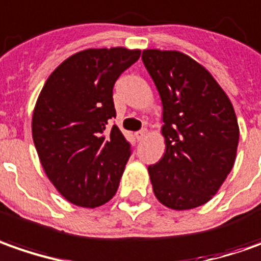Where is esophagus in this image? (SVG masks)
<instances>
[{
	"label": "esophagus",
	"mask_w": 261,
	"mask_h": 261,
	"mask_svg": "<svg viewBox=\"0 0 261 261\" xmlns=\"http://www.w3.org/2000/svg\"><path fill=\"white\" fill-rule=\"evenodd\" d=\"M146 134H147V130H146V128H143V130H140L136 133V139L143 140L144 137H146Z\"/></svg>",
	"instance_id": "1"
}]
</instances>
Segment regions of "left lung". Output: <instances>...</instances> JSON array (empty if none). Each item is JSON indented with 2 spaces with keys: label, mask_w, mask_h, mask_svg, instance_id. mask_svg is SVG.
<instances>
[{
  "label": "left lung",
  "mask_w": 261,
  "mask_h": 261,
  "mask_svg": "<svg viewBox=\"0 0 261 261\" xmlns=\"http://www.w3.org/2000/svg\"><path fill=\"white\" fill-rule=\"evenodd\" d=\"M141 59L165 122L166 153L148 166L153 192L172 210L201 206L234 166L240 137L234 108L211 73L184 53L150 49Z\"/></svg>",
  "instance_id": "1"
}]
</instances>
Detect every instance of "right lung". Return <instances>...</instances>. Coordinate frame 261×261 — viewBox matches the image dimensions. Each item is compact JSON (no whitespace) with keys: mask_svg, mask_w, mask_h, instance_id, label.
<instances>
[{"mask_svg":"<svg viewBox=\"0 0 261 261\" xmlns=\"http://www.w3.org/2000/svg\"><path fill=\"white\" fill-rule=\"evenodd\" d=\"M140 50L88 49L66 59L41 89L33 140L50 182L69 202L95 208L113 198L133 153L110 120L113 89Z\"/></svg>","mask_w":261,"mask_h":261,"instance_id":"right-lung-1","label":"right lung"}]
</instances>
